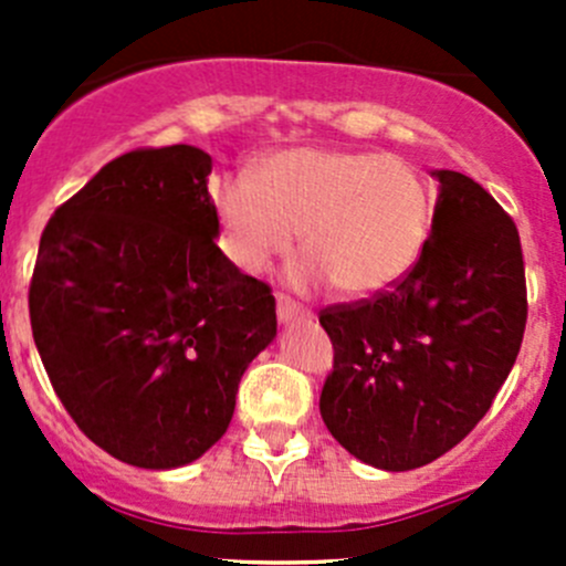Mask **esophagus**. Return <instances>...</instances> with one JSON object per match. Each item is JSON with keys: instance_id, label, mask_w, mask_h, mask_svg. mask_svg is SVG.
Segmentation results:
<instances>
[{"instance_id": "1", "label": "esophagus", "mask_w": 566, "mask_h": 566, "mask_svg": "<svg viewBox=\"0 0 566 566\" xmlns=\"http://www.w3.org/2000/svg\"><path fill=\"white\" fill-rule=\"evenodd\" d=\"M276 315H279V323H295V319L310 317V310L295 304L290 295H276Z\"/></svg>"}]
</instances>
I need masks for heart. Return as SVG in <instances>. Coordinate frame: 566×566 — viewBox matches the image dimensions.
I'll use <instances>...</instances> for the list:
<instances>
[{
  "mask_svg": "<svg viewBox=\"0 0 566 566\" xmlns=\"http://www.w3.org/2000/svg\"><path fill=\"white\" fill-rule=\"evenodd\" d=\"M224 249L241 271L260 273L287 254L301 230L298 279L345 298L397 284L424 251L432 197L413 164L364 150H284L260 175L216 188Z\"/></svg>",
  "mask_w": 566,
  "mask_h": 566,
  "instance_id": "b5f03b06",
  "label": "heart"
}]
</instances>
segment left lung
Returning <instances> with one entry per match:
<instances>
[{"label": "left lung", "mask_w": 566, "mask_h": 566, "mask_svg": "<svg viewBox=\"0 0 566 566\" xmlns=\"http://www.w3.org/2000/svg\"><path fill=\"white\" fill-rule=\"evenodd\" d=\"M432 177L438 202L416 265L391 290L319 312L334 345L319 416L353 458L384 471L458 447L493 405L526 331L515 221L471 177Z\"/></svg>", "instance_id": "1"}]
</instances>
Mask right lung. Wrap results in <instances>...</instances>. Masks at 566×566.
<instances>
[{"label": "right lung", "instance_id": "1", "mask_svg": "<svg viewBox=\"0 0 566 566\" xmlns=\"http://www.w3.org/2000/svg\"><path fill=\"white\" fill-rule=\"evenodd\" d=\"M213 161L191 145L108 161L54 210L30 284L32 336L78 430L136 468H180L230 427L276 301L216 247Z\"/></svg>", "mask_w": 566, "mask_h": 566}]
</instances>
